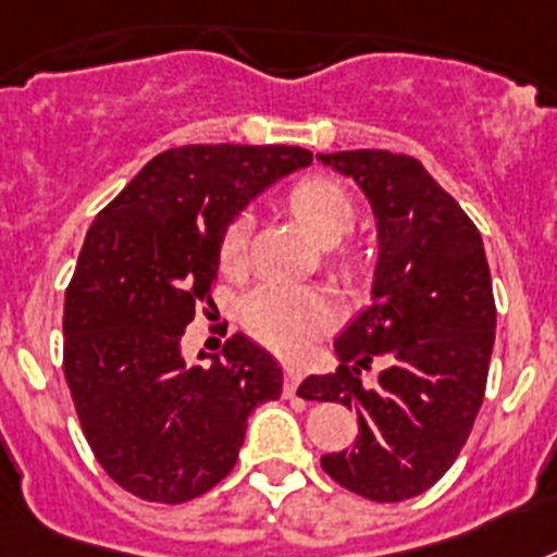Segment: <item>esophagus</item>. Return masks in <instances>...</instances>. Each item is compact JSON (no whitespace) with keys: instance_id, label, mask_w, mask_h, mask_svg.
I'll return each mask as SVG.
<instances>
[{"instance_id":"34e87169","label":"esophagus","mask_w":557,"mask_h":557,"mask_svg":"<svg viewBox=\"0 0 557 557\" xmlns=\"http://www.w3.org/2000/svg\"><path fill=\"white\" fill-rule=\"evenodd\" d=\"M301 379H305V370H301V367L284 364V395H287V398H293V395H296Z\"/></svg>"}]
</instances>
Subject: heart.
I'll use <instances>...</instances> for the list:
<instances>
[{
    "label": "heart",
    "mask_w": 557,
    "mask_h": 557,
    "mask_svg": "<svg viewBox=\"0 0 557 557\" xmlns=\"http://www.w3.org/2000/svg\"><path fill=\"white\" fill-rule=\"evenodd\" d=\"M282 205L321 245H333L330 268L347 284H361L372 273V250L356 238H344L356 224V201L350 190L321 173L296 178L282 193ZM250 230L245 219L224 224L215 242V264L227 278H238L247 268ZM247 333L278 352H301L327 333L335 321V301L324 287H278L264 284L252 289L242 310Z\"/></svg>",
    "instance_id": "1"
}]
</instances>
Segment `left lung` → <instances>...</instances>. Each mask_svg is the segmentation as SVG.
Returning <instances> with one entry per match:
<instances>
[{
    "label": "left lung",
    "instance_id": "8db88e82",
    "mask_svg": "<svg viewBox=\"0 0 557 557\" xmlns=\"http://www.w3.org/2000/svg\"><path fill=\"white\" fill-rule=\"evenodd\" d=\"M321 162L367 193L381 256L372 307L335 338L338 370L298 393L358 412V441L324 455V472L395 504L438 484L470 438L495 344L493 278L472 219L416 156L344 150ZM375 360L380 379L361 385Z\"/></svg>",
    "mask_w": 557,
    "mask_h": 557
}]
</instances>
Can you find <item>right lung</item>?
Returning <instances> with one entry per match:
<instances>
[{"mask_svg":"<svg viewBox=\"0 0 557 557\" xmlns=\"http://www.w3.org/2000/svg\"><path fill=\"white\" fill-rule=\"evenodd\" d=\"M310 159L287 145L173 147L87 230L64 289V379L96 461L136 498L213 490L236 467L247 416L282 395V367L245 335L210 367L187 361L182 335L215 307L224 224Z\"/></svg>","mask_w":557,"mask_h":557,"instance_id":"add662e5","label":"right lung"}]
</instances>
